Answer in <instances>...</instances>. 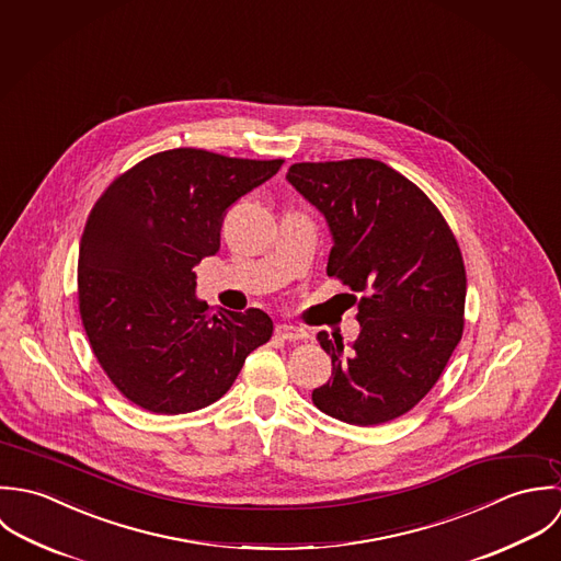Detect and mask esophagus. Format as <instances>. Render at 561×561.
<instances>
[{"instance_id":"1","label":"esophagus","mask_w":561,"mask_h":561,"mask_svg":"<svg viewBox=\"0 0 561 561\" xmlns=\"http://www.w3.org/2000/svg\"><path fill=\"white\" fill-rule=\"evenodd\" d=\"M275 334L282 337V340H288V342H295V340H304L308 337V332L301 330V328H293V325H277L275 328Z\"/></svg>"}]
</instances>
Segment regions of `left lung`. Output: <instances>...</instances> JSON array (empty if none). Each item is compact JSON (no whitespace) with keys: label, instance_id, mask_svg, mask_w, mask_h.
I'll return each mask as SVG.
<instances>
[{"label":"left lung","instance_id":"8db88e82","mask_svg":"<svg viewBox=\"0 0 561 561\" xmlns=\"http://www.w3.org/2000/svg\"><path fill=\"white\" fill-rule=\"evenodd\" d=\"M286 180L325 217L328 275L362 297L359 336L319 334L332 379L314 405L348 425L410 412L438 381L463 332L466 271L445 217L408 178L370 158L299 162Z\"/></svg>","mask_w":561,"mask_h":561}]
</instances>
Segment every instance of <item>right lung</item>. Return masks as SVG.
Returning a JSON list of instances; mask_svg holds the SVG:
<instances>
[{"label":"right lung","mask_w":561,"mask_h":561,"mask_svg":"<svg viewBox=\"0 0 561 561\" xmlns=\"http://www.w3.org/2000/svg\"><path fill=\"white\" fill-rule=\"evenodd\" d=\"M282 164L169 149L93 206L80 240V317L104 373L138 408L186 414L215 403L271 340L273 321L257 308L210 312L193 268L219 251L227 210Z\"/></svg>","instance_id":"obj_1"}]
</instances>
